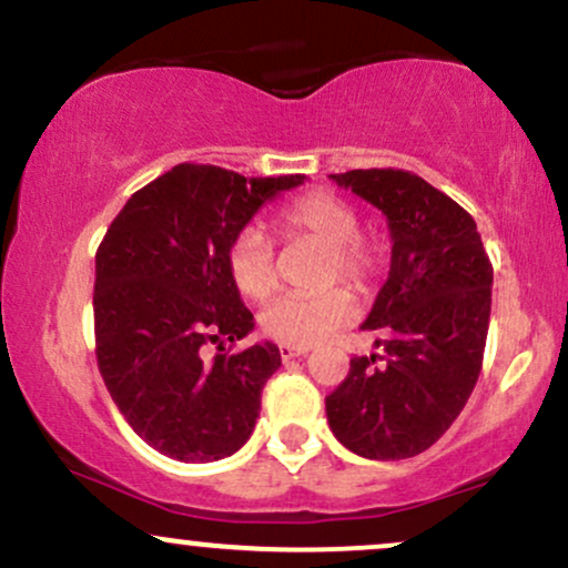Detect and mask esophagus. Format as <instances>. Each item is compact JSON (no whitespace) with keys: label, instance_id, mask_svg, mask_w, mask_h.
<instances>
[{"label":"esophagus","instance_id":"esophagus-1","mask_svg":"<svg viewBox=\"0 0 568 568\" xmlns=\"http://www.w3.org/2000/svg\"><path fill=\"white\" fill-rule=\"evenodd\" d=\"M280 357H283V361H291V357H302V355H306V352H310V347H293V344H280Z\"/></svg>","mask_w":568,"mask_h":568}]
</instances>
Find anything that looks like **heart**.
<instances>
[{"mask_svg": "<svg viewBox=\"0 0 568 568\" xmlns=\"http://www.w3.org/2000/svg\"><path fill=\"white\" fill-rule=\"evenodd\" d=\"M272 230L283 240H304L325 247V285L336 280L352 288H368L379 272V245L361 234V216L347 200L334 192L298 194L272 216ZM226 272L240 296L264 302L277 288L275 253L258 230L245 226L226 247ZM352 296L344 288L321 296H283L272 302L258 317L262 331L280 344L312 347L334 334L352 317Z\"/></svg>", "mask_w": 568, "mask_h": 568, "instance_id": "heart-1", "label": "heart"}]
</instances>
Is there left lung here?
<instances>
[{"instance_id":"8db88e82","label":"left lung","mask_w":568,"mask_h":568,"mask_svg":"<svg viewBox=\"0 0 568 568\" xmlns=\"http://www.w3.org/2000/svg\"><path fill=\"white\" fill-rule=\"evenodd\" d=\"M331 179L387 216L393 264L363 323L382 336L384 355L352 357L325 414L357 456L408 459L454 425L478 382L494 270L470 213L416 173L371 168Z\"/></svg>"}]
</instances>
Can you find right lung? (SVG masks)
Segmentation results:
<instances>
[{"instance_id":"right-lung-1","label":"right lung","mask_w":568,"mask_h":568,"mask_svg":"<svg viewBox=\"0 0 568 568\" xmlns=\"http://www.w3.org/2000/svg\"><path fill=\"white\" fill-rule=\"evenodd\" d=\"M298 184V173L245 179L181 162L139 189L98 245V371L128 425L171 459H224L256 427L280 349L221 352L253 331L226 247L266 200ZM207 341L220 344L211 362Z\"/></svg>"}]
</instances>
